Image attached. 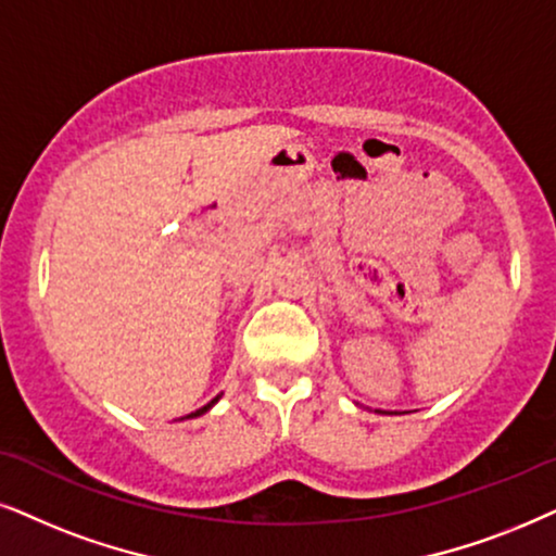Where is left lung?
I'll use <instances>...</instances> for the list:
<instances>
[{
    "instance_id": "left-lung-1",
    "label": "left lung",
    "mask_w": 556,
    "mask_h": 556,
    "mask_svg": "<svg viewBox=\"0 0 556 556\" xmlns=\"http://www.w3.org/2000/svg\"><path fill=\"white\" fill-rule=\"evenodd\" d=\"M381 414H383V412H381Z\"/></svg>"
}]
</instances>
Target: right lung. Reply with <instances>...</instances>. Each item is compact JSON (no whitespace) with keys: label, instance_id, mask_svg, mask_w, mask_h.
Here are the masks:
<instances>
[{"label":"right lung","instance_id":"obj_1","mask_svg":"<svg viewBox=\"0 0 556 556\" xmlns=\"http://www.w3.org/2000/svg\"><path fill=\"white\" fill-rule=\"evenodd\" d=\"M218 399H220V396H216V399H213V402H208V404H205V406H201V409H198V412H192V414H188V417H182V419H192V417H201V414H205V412H208V409H211V406L218 402Z\"/></svg>","mask_w":556,"mask_h":556}]
</instances>
